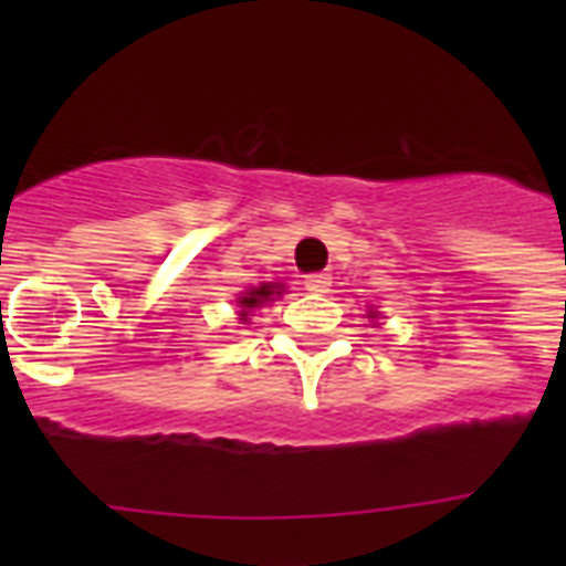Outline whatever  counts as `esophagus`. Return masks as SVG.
I'll return each mask as SVG.
<instances>
[{"label": "esophagus", "instance_id": "obj_1", "mask_svg": "<svg viewBox=\"0 0 566 566\" xmlns=\"http://www.w3.org/2000/svg\"><path fill=\"white\" fill-rule=\"evenodd\" d=\"M306 289L312 294H326L332 292V274L326 272H314L306 277Z\"/></svg>", "mask_w": 566, "mask_h": 566}]
</instances>
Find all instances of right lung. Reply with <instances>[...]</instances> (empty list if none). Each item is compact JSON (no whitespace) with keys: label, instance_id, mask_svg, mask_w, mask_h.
Wrapping results in <instances>:
<instances>
[{"label":"right lung","instance_id":"obj_1","mask_svg":"<svg viewBox=\"0 0 566 566\" xmlns=\"http://www.w3.org/2000/svg\"><path fill=\"white\" fill-rule=\"evenodd\" d=\"M274 294H283V286H277V283H263V286L249 289L247 294H240V297H238L240 319H247L252 308H260V306H263V303H269V300H272Z\"/></svg>","mask_w":566,"mask_h":566}]
</instances>
